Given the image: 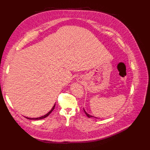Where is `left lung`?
<instances>
[{
    "label": "left lung",
    "mask_w": 150,
    "mask_h": 150,
    "mask_svg": "<svg viewBox=\"0 0 150 150\" xmlns=\"http://www.w3.org/2000/svg\"><path fill=\"white\" fill-rule=\"evenodd\" d=\"M84 112H85V113H86V115L89 117V118H90V117H92L91 115H89V114H88L86 112V111H85V110H84Z\"/></svg>",
    "instance_id": "8db88e82"
}]
</instances>
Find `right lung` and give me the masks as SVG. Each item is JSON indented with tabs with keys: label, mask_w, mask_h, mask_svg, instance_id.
I'll return each mask as SVG.
<instances>
[{
	"label": "right lung",
	"mask_w": 150,
	"mask_h": 150,
	"mask_svg": "<svg viewBox=\"0 0 150 150\" xmlns=\"http://www.w3.org/2000/svg\"><path fill=\"white\" fill-rule=\"evenodd\" d=\"M55 104L54 105L52 109L51 110V111H50L48 113H47V114H46L45 115H44V116H42V117H37V118H28V117H26V118H27V119H30V120H40V119H44V118H46V117L48 116L52 112L53 110H54V108H55Z\"/></svg>",
	"instance_id": "obj_1"
}]
</instances>
